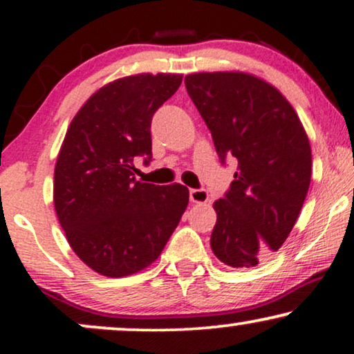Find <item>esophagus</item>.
<instances>
[{"instance_id":"esophagus-1","label":"esophagus","mask_w":354,"mask_h":354,"mask_svg":"<svg viewBox=\"0 0 354 354\" xmlns=\"http://www.w3.org/2000/svg\"><path fill=\"white\" fill-rule=\"evenodd\" d=\"M190 201L196 203V205H203V203L209 201V195L205 188H192L190 190Z\"/></svg>"}]
</instances>
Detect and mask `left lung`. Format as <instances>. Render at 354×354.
Masks as SVG:
<instances>
[{"label":"left lung","instance_id":"1","mask_svg":"<svg viewBox=\"0 0 354 354\" xmlns=\"http://www.w3.org/2000/svg\"><path fill=\"white\" fill-rule=\"evenodd\" d=\"M185 86L221 162L239 161L214 203L211 248L230 268H254L283 245L301 211L313 167L308 135L283 95L254 75L200 72Z\"/></svg>","mask_w":354,"mask_h":354}]
</instances>
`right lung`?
Returning a JSON list of instances; mask_svg holds the SVG:
<instances>
[{"label":"right lung","instance_id":"obj_1","mask_svg":"<svg viewBox=\"0 0 354 354\" xmlns=\"http://www.w3.org/2000/svg\"><path fill=\"white\" fill-rule=\"evenodd\" d=\"M182 84L178 74H138L104 85L67 129L55 169V207L75 254L106 277L158 259L188 205V188L135 178L151 162V119Z\"/></svg>","mask_w":354,"mask_h":354}]
</instances>
